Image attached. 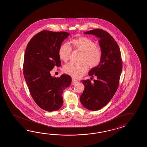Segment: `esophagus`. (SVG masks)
Segmentation results:
<instances>
[{"instance_id": "1", "label": "esophagus", "mask_w": 147, "mask_h": 147, "mask_svg": "<svg viewBox=\"0 0 147 147\" xmlns=\"http://www.w3.org/2000/svg\"><path fill=\"white\" fill-rule=\"evenodd\" d=\"M78 82V81H77V80H76V79H75L72 78V82H71V84H77Z\"/></svg>"}]
</instances>
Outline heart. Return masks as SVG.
<instances>
[{"label": "heart", "mask_w": 147, "mask_h": 147, "mask_svg": "<svg viewBox=\"0 0 147 147\" xmlns=\"http://www.w3.org/2000/svg\"><path fill=\"white\" fill-rule=\"evenodd\" d=\"M72 48L82 53L80 63H70L63 67V70L67 74L75 78H79L84 75L89 67L93 68L99 65L102 58V51L100 47L90 39L79 37L71 41ZM71 48L68 44L62 45L59 49L60 59L64 62L69 59Z\"/></svg>", "instance_id": "heart-1"}]
</instances>
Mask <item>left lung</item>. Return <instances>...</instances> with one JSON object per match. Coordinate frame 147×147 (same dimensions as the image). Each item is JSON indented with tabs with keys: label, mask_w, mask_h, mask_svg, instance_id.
<instances>
[{
	"label": "left lung",
	"mask_w": 147,
	"mask_h": 147,
	"mask_svg": "<svg viewBox=\"0 0 147 147\" xmlns=\"http://www.w3.org/2000/svg\"><path fill=\"white\" fill-rule=\"evenodd\" d=\"M84 34L99 38L102 51L100 63L88 74L97 79L93 82L89 79L81 81L84 89L80 98V102L86 109L96 111L109 103L117 90L122 71V59L118 45L108 32L96 29Z\"/></svg>",
	"instance_id": "obj_1"
}]
</instances>
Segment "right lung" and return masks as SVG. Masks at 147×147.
Instances as JSON below:
<instances>
[{"label": "right lung", "mask_w": 147, "mask_h": 147, "mask_svg": "<svg viewBox=\"0 0 147 147\" xmlns=\"http://www.w3.org/2000/svg\"><path fill=\"white\" fill-rule=\"evenodd\" d=\"M70 34L43 30L29 41L25 51L23 73L35 102L47 111L59 109L63 105V93L71 83L69 75L53 77L50 71L59 67V49Z\"/></svg>", "instance_id": "obj_1"}]
</instances>
